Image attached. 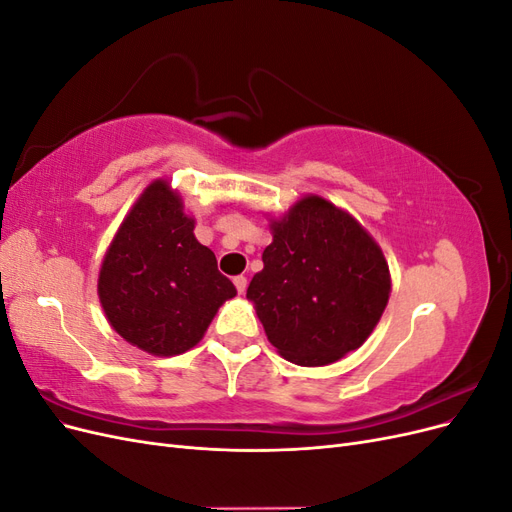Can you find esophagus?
<instances>
[{"instance_id": "obj_1", "label": "esophagus", "mask_w": 512, "mask_h": 512, "mask_svg": "<svg viewBox=\"0 0 512 512\" xmlns=\"http://www.w3.org/2000/svg\"><path fill=\"white\" fill-rule=\"evenodd\" d=\"M232 282H235V288H237L239 294H243L247 290V277L245 275H237Z\"/></svg>"}]
</instances>
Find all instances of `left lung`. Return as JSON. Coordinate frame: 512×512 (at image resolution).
<instances>
[{
    "instance_id": "8db88e82",
    "label": "left lung",
    "mask_w": 512,
    "mask_h": 512,
    "mask_svg": "<svg viewBox=\"0 0 512 512\" xmlns=\"http://www.w3.org/2000/svg\"><path fill=\"white\" fill-rule=\"evenodd\" d=\"M269 228L265 269L247 288L269 342L303 367L361 348L391 297L389 262L374 237L318 194L299 198Z\"/></svg>"
}]
</instances>
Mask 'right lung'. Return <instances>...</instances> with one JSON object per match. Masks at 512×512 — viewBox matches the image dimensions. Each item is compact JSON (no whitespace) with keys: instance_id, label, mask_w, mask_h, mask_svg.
<instances>
[{"instance_id":"add662e5","label":"right lung","mask_w":512,"mask_h":512,"mask_svg":"<svg viewBox=\"0 0 512 512\" xmlns=\"http://www.w3.org/2000/svg\"><path fill=\"white\" fill-rule=\"evenodd\" d=\"M166 179L151 181L104 254L98 297L108 324L153 356L194 348L237 294Z\"/></svg>"}]
</instances>
